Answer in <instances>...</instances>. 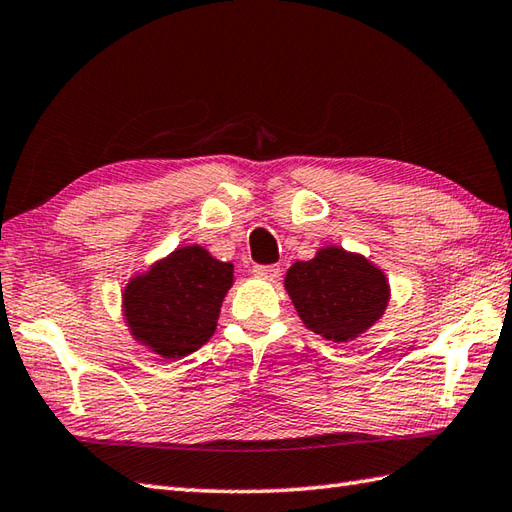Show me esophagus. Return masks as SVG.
Returning <instances> with one entry per match:
<instances>
[{"mask_svg": "<svg viewBox=\"0 0 512 512\" xmlns=\"http://www.w3.org/2000/svg\"><path fill=\"white\" fill-rule=\"evenodd\" d=\"M253 275L264 282H273L279 277V266H253Z\"/></svg>", "mask_w": 512, "mask_h": 512, "instance_id": "34e87169", "label": "esophagus"}]
</instances>
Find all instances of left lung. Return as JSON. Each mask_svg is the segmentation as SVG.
<instances>
[{"mask_svg": "<svg viewBox=\"0 0 512 512\" xmlns=\"http://www.w3.org/2000/svg\"><path fill=\"white\" fill-rule=\"evenodd\" d=\"M284 288L302 324L333 344H348L384 317L390 284L362 253L328 244L286 270Z\"/></svg>", "mask_w": 512, "mask_h": 512, "instance_id": "8db88e82", "label": "left lung"}]
</instances>
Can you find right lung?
<instances>
[{"label": "right lung", "mask_w": 512, "mask_h": 512, "mask_svg": "<svg viewBox=\"0 0 512 512\" xmlns=\"http://www.w3.org/2000/svg\"><path fill=\"white\" fill-rule=\"evenodd\" d=\"M235 266L199 244L177 246L128 279L122 317L135 344L177 362L215 335Z\"/></svg>", "instance_id": "obj_1"}]
</instances>
